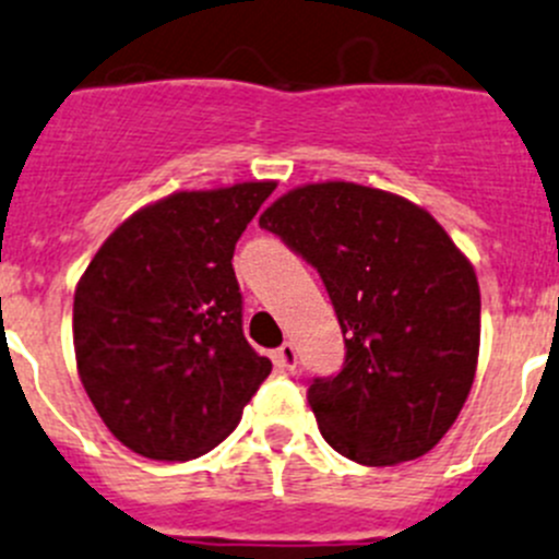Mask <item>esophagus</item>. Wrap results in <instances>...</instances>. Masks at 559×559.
I'll list each match as a JSON object with an SVG mask.
<instances>
[{
    "label": "esophagus",
    "mask_w": 559,
    "mask_h": 559,
    "mask_svg": "<svg viewBox=\"0 0 559 559\" xmlns=\"http://www.w3.org/2000/svg\"><path fill=\"white\" fill-rule=\"evenodd\" d=\"M275 366L281 368V371H292V368L297 366V349L292 344H281L278 349H275Z\"/></svg>",
    "instance_id": "34e87169"
}]
</instances>
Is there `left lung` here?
<instances>
[{"instance_id":"obj_1","label":"left lung","mask_w":559,"mask_h":559,"mask_svg":"<svg viewBox=\"0 0 559 559\" xmlns=\"http://www.w3.org/2000/svg\"><path fill=\"white\" fill-rule=\"evenodd\" d=\"M259 226L319 270L344 333V368L308 388L330 448L366 467L429 453L456 424L478 368L469 259L424 207L344 180L292 188Z\"/></svg>"}]
</instances>
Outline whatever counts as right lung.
I'll return each instance as SVG.
<instances>
[{"instance_id": "add662e5", "label": "right lung", "mask_w": 559, "mask_h": 559, "mask_svg": "<svg viewBox=\"0 0 559 559\" xmlns=\"http://www.w3.org/2000/svg\"><path fill=\"white\" fill-rule=\"evenodd\" d=\"M273 180L177 191L135 210L75 284L81 384L139 456L188 462L237 429L273 371L242 335L235 246Z\"/></svg>"}]
</instances>
